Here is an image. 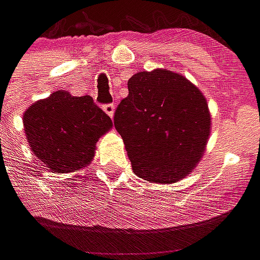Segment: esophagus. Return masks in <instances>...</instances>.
I'll return each mask as SVG.
<instances>
[{
    "instance_id": "obj_1",
    "label": "esophagus",
    "mask_w": 260,
    "mask_h": 260,
    "mask_svg": "<svg viewBox=\"0 0 260 260\" xmlns=\"http://www.w3.org/2000/svg\"><path fill=\"white\" fill-rule=\"evenodd\" d=\"M103 110L109 117H113L114 115V105L113 103H107V105H103Z\"/></svg>"
}]
</instances>
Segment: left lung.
<instances>
[{
    "label": "left lung",
    "mask_w": 260,
    "mask_h": 260,
    "mask_svg": "<svg viewBox=\"0 0 260 260\" xmlns=\"http://www.w3.org/2000/svg\"><path fill=\"white\" fill-rule=\"evenodd\" d=\"M114 126L124 140L135 175L174 183L197 165L211 132L207 99L180 73L139 71L128 81Z\"/></svg>",
    "instance_id": "obj_1"
}]
</instances>
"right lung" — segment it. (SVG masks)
<instances>
[{
	"label": "right lung",
	"mask_w": 260,
	"mask_h": 260,
	"mask_svg": "<svg viewBox=\"0 0 260 260\" xmlns=\"http://www.w3.org/2000/svg\"><path fill=\"white\" fill-rule=\"evenodd\" d=\"M30 149L56 174L76 172L91 164L96 142L113 126L91 96L56 91L23 114Z\"/></svg>",
	"instance_id": "1"
}]
</instances>
